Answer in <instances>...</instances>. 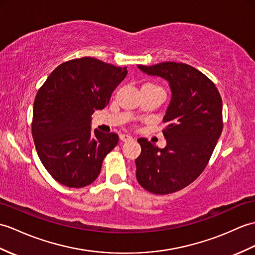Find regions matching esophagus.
Returning a JSON list of instances; mask_svg holds the SVG:
<instances>
[{
    "label": "esophagus",
    "mask_w": 255,
    "mask_h": 255,
    "mask_svg": "<svg viewBox=\"0 0 255 255\" xmlns=\"http://www.w3.org/2000/svg\"><path fill=\"white\" fill-rule=\"evenodd\" d=\"M120 139H121L123 142H128V141H131V140H132V137H131V135H129V134L123 133V134L120 135Z\"/></svg>",
    "instance_id": "34e87169"
}]
</instances>
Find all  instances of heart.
<instances>
[{
  "instance_id": "1",
  "label": "heart",
  "mask_w": 255,
  "mask_h": 255,
  "mask_svg": "<svg viewBox=\"0 0 255 255\" xmlns=\"http://www.w3.org/2000/svg\"><path fill=\"white\" fill-rule=\"evenodd\" d=\"M149 85H150V84H149Z\"/></svg>"
}]
</instances>
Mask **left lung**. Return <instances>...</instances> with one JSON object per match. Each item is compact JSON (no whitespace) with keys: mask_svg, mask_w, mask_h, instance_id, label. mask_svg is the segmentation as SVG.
<instances>
[{"mask_svg":"<svg viewBox=\"0 0 255 255\" xmlns=\"http://www.w3.org/2000/svg\"><path fill=\"white\" fill-rule=\"evenodd\" d=\"M142 72L167 80L171 100L163 122L164 149L138 139L137 180L154 194H168L190 185L208 165L223 130V102L214 82L188 64L138 65Z\"/></svg>","mask_w":255,"mask_h":255,"instance_id":"1","label":"left lung"}]
</instances>
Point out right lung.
<instances>
[{
	"label": "right lung",
	"mask_w": 255,
	"mask_h": 255,
	"mask_svg": "<svg viewBox=\"0 0 255 255\" xmlns=\"http://www.w3.org/2000/svg\"><path fill=\"white\" fill-rule=\"evenodd\" d=\"M126 75V67L81 57L58 65L39 89L32 137L39 158L57 182L82 188L98 178L118 135L92 132L91 115L109 104Z\"/></svg>",
	"instance_id": "add662e5"
}]
</instances>
